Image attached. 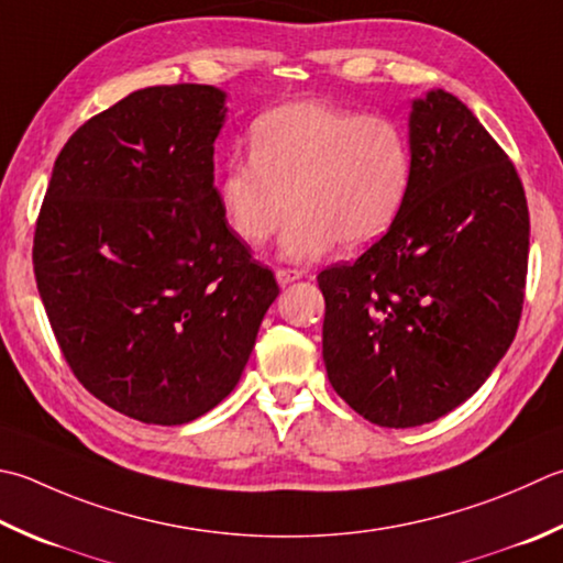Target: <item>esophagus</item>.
Wrapping results in <instances>:
<instances>
[{
  "mask_svg": "<svg viewBox=\"0 0 563 563\" xmlns=\"http://www.w3.org/2000/svg\"><path fill=\"white\" fill-rule=\"evenodd\" d=\"M275 278H278L280 285H290V283L302 278V271H297V268H278V271H275Z\"/></svg>",
  "mask_w": 563,
  "mask_h": 563,
  "instance_id": "1",
  "label": "esophagus"
}]
</instances>
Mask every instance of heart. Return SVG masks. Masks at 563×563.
Wrapping results in <instances>:
<instances>
[{
	"mask_svg": "<svg viewBox=\"0 0 563 563\" xmlns=\"http://www.w3.org/2000/svg\"><path fill=\"white\" fill-rule=\"evenodd\" d=\"M415 153L407 131L383 114L324 102H290L251 126V158H231L217 183L229 229L263 246L285 227L280 253L312 261L336 244L356 251L378 241L402 212Z\"/></svg>",
	"mask_w": 563,
	"mask_h": 563,
	"instance_id": "1",
	"label": "heart"
}]
</instances>
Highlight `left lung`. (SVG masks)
Instances as JSON below:
<instances>
[{"instance_id":"left-lung-1","label":"left lung","mask_w":563,"mask_h":563,"mask_svg":"<svg viewBox=\"0 0 563 563\" xmlns=\"http://www.w3.org/2000/svg\"><path fill=\"white\" fill-rule=\"evenodd\" d=\"M412 187L354 263L317 275L332 388L368 422L417 427L468 400L520 324L530 212L520 175L444 90L410 114Z\"/></svg>"}]
</instances>
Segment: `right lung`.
<instances>
[{
    "instance_id": "add662e5",
    "label": "right lung",
    "mask_w": 563,
    "mask_h": 563,
    "mask_svg": "<svg viewBox=\"0 0 563 563\" xmlns=\"http://www.w3.org/2000/svg\"><path fill=\"white\" fill-rule=\"evenodd\" d=\"M224 114L212 85L119 99L65 143L36 219L33 273L65 363L146 424L222 402L280 292L219 207Z\"/></svg>"
}]
</instances>
